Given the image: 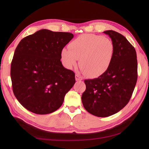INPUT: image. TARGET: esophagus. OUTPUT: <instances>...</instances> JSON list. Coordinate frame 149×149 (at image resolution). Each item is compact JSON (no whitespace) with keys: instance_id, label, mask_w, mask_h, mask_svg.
I'll return each mask as SVG.
<instances>
[{"instance_id":"1","label":"esophagus","mask_w":149,"mask_h":149,"mask_svg":"<svg viewBox=\"0 0 149 149\" xmlns=\"http://www.w3.org/2000/svg\"><path fill=\"white\" fill-rule=\"evenodd\" d=\"M75 80L76 81H81L82 80V77L80 76V75L79 74H75Z\"/></svg>"}]
</instances>
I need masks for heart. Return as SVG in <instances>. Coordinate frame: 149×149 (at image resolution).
<instances>
[{
    "mask_svg": "<svg viewBox=\"0 0 149 149\" xmlns=\"http://www.w3.org/2000/svg\"><path fill=\"white\" fill-rule=\"evenodd\" d=\"M70 49H63L62 60L71 69L79 65L87 76L95 77L107 71L114 55V45L107 37L93 34L80 35L70 44Z\"/></svg>",
    "mask_w": 149,
    "mask_h": 149,
    "instance_id": "obj_1",
    "label": "heart"
}]
</instances>
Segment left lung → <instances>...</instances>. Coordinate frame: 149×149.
<instances>
[{"instance_id":"left-lung-1","label":"left lung","mask_w":149,"mask_h":149,"mask_svg":"<svg viewBox=\"0 0 149 149\" xmlns=\"http://www.w3.org/2000/svg\"><path fill=\"white\" fill-rule=\"evenodd\" d=\"M114 45L109 68L99 77L85 80L83 105L88 112L108 117L125 107L132 97L137 80V60L135 48L122 34L107 30Z\"/></svg>"}]
</instances>
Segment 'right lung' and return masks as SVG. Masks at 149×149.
Masks as SVG:
<instances>
[{"label":"right lung","mask_w":149,"mask_h":149,"mask_svg":"<svg viewBox=\"0 0 149 149\" xmlns=\"http://www.w3.org/2000/svg\"><path fill=\"white\" fill-rule=\"evenodd\" d=\"M74 35L41 29L21 40L11 63L12 89L24 108L47 114L61 107L75 83V74L63 66L61 51Z\"/></svg>","instance_id":"obj_1"}]
</instances>
